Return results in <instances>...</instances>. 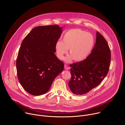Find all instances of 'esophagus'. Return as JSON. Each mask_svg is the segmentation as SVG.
Wrapping results in <instances>:
<instances>
[{"instance_id": "34e87169", "label": "esophagus", "mask_w": 125, "mask_h": 125, "mask_svg": "<svg viewBox=\"0 0 125 125\" xmlns=\"http://www.w3.org/2000/svg\"><path fill=\"white\" fill-rule=\"evenodd\" d=\"M64 69H65V70H69V69H70V68H69V67H68L66 65H65V66H64Z\"/></svg>"}]
</instances>
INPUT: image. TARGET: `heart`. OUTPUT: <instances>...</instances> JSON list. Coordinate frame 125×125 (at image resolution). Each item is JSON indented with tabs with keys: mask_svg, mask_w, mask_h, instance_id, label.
Here are the masks:
<instances>
[{
	"mask_svg": "<svg viewBox=\"0 0 125 125\" xmlns=\"http://www.w3.org/2000/svg\"><path fill=\"white\" fill-rule=\"evenodd\" d=\"M94 44L92 34L80 29H73L66 31L62 37V42L58 41L55 44L57 57L63 60L69 49L70 55L65 58L66 62L84 60L90 54Z\"/></svg>",
	"mask_w": 125,
	"mask_h": 125,
	"instance_id": "obj_1",
	"label": "heart"
}]
</instances>
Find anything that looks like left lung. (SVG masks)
<instances>
[{"mask_svg":"<svg viewBox=\"0 0 125 125\" xmlns=\"http://www.w3.org/2000/svg\"><path fill=\"white\" fill-rule=\"evenodd\" d=\"M110 60L109 45L97 31L96 43L91 54L83 61L70 65L71 78L68 85L71 92L82 95L96 87L107 74Z\"/></svg>","mask_w":125,"mask_h":125,"instance_id":"1","label":"left lung"}]
</instances>
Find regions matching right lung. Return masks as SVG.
I'll return each mask as SVG.
<instances>
[{
  "instance_id": "obj_1",
  "label": "right lung",
  "mask_w": 125,
  "mask_h": 125,
  "mask_svg": "<svg viewBox=\"0 0 125 125\" xmlns=\"http://www.w3.org/2000/svg\"><path fill=\"white\" fill-rule=\"evenodd\" d=\"M58 25L38 26L23 40L18 54L16 69L19 81L30 94L48 92L64 64L55 55V44L62 32Z\"/></svg>"
}]
</instances>
